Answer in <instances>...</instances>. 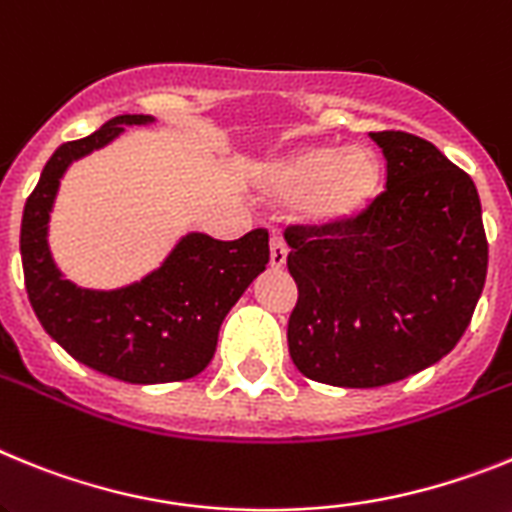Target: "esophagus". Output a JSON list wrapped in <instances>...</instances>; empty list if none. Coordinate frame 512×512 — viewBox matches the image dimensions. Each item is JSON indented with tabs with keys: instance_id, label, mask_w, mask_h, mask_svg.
<instances>
[{
	"instance_id": "1",
	"label": "esophagus",
	"mask_w": 512,
	"mask_h": 512,
	"mask_svg": "<svg viewBox=\"0 0 512 512\" xmlns=\"http://www.w3.org/2000/svg\"><path fill=\"white\" fill-rule=\"evenodd\" d=\"M286 260H288L286 242H283L278 234H273V237H270V265H273L275 270H281L283 265H286Z\"/></svg>"
}]
</instances>
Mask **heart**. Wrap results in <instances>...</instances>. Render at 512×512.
<instances>
[{"instance_id": "b5f03b06", "label": "heart", "mask_w": 512, "mask_h": 512, "mask_svg": "<svg viewBox=\"0 0 512 512\" xmlns=\"http://www.w3.org/2000/svg\"><path fill=\"white\" fill-rule=\"evenodd\" d=\"M379 188V157L366 146L304 144L268 159L257 170L262 198L296 201V219L311 229L353 224L376 201Z\"/></svg>"}]
</instances>
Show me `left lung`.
<instances>
[{
	"label": "left lung",
	"instance_id": "obj_1",
	"mask_svg": "<svg viewBox=\"0 0 512 512\" xmlns=\"http://www.w3.org/2000/svg\"><path fill=\"white\" fill-rule=\"evenodd\" d=\"M371 139L386 157V193L348 226L286 231L299 286L288 353L306 379L342 389L394 384L441 361L487 278L471 177L420 136Z\"/></svg>",
	"mask_w": 512,
	"mask_h": 512
}]
</instances>
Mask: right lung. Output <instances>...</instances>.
<instances>
[{
    "label": "right lung",
    "instance_id": "add662e5",
    "mask_svg": "<svg viewBox=\"0 0 512 512\" xmlns=\"http://www.w3.org/2000/svg\"><path fill=\"white\" fill-rule=\"evenodd\" d=\"M154 115H118L87 139L53 151L22 211L20 255L25 288L43 330L79 363L128 384L193 379L211 363L229 309L270 260L268 231L234 242L188 231L159 268L110 291L66 281L53 260L48 229L61 180L77 159L113 144L128 126Z\"/></svg>",
    "mask_w": 512,
    "mask_h": 512
}]
</instances>
